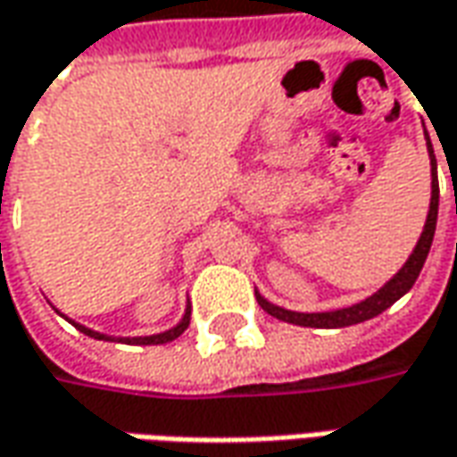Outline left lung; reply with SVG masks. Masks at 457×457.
I'll return each instance as SVG.
<instances>
[{
	"label": "left lung",
	"instance_id": "obj_1",
	"mask_svg": "<svg viewBox=\"0 0 457 457\" xmlns=\"http://www.w3.org/2000/svg\"><path fill=\"white\" fill-rule=\"evenodd\" d=\"M428 151H430V166H433V199H430V212L425 220V229L417 240L412 255L407 258V262L400 268V273L392 278L386 286H382L379 291L370 295L367 301L354 303L349 308H338V311H323V313H298V311H286V308L273 306L268 303L260 293H255L260 308L270 316H276L280 321L295 323V326H311V328H344V326H354V323L370 321L374 316H379L382 311L392 306L395 301H400L404 293L415 286L417 276L428 260L430 253V245L435 237V225H437V202H440V187H437V162H435L433 144H430V136H428Z\"/></svg>",
	"mask_w": 457,
	"mask_h": 457
}]
</instances>
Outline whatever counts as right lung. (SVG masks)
I'll use <instances>...</instances> for the list:
<instances>
[{
    "instance_id": "1",
    "label": "right lung",
    "mask_w": 457,
    "mask_h": 457,
    "mask_svg": "<svg viewBox=\"0 0 457 457\" xmlns=\"http://www.w3.org/2000/svg\"><path fill=\"white\" fill-rule=\"evenodd\" d=\"M189 316H192V308L187 306L184 311V319H181L174 328H169L164 334H154V337H138V338H120V341H126V344H141V346H149V344H166V341H174L177 337H181L184 331H187V326H189ZM75 323V321H72ZM75 328L78 331H83L86 337L90 338H98V341H111V337H105V334H98V331H93V328H86V326H80V323H75Z\"/></svg>"
}]
</instances>
